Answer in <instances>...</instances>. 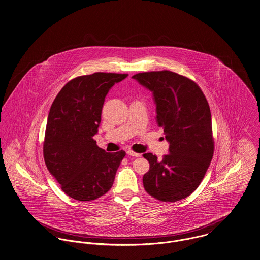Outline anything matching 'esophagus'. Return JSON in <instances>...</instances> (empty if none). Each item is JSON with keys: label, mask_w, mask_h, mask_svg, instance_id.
<instances>
[{"label": "esophagus", "mask_w": 260, "mask_h": 260, "mask_svg": "<svg viewBox=\"0 0 260 260\" xmlns=\"http://www.w3.org/2000/svg\"><path fill=\"white\" fill-rule=\"evenodd\" d=\"M127 155H129V156H140L141 155L140 154H138V153H135V152H133L132 150H128L127 151Z\"/></svg>", "instance_id": "obj_1"}]
</instances>
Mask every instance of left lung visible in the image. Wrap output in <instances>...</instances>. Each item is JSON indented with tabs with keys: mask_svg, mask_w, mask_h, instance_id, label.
Masks as SVG:
<instances>
[{
	"mask_svg": "<svg viewBox=\"0 0 260 260\" xmlns=\"http://www.w3.org/2000/svg\"><path fill=\"white\" fill-rule=\"evenodd\" d=\"M132 78L153 92L156 123L170 143V154L161 160L151 153L143 155L150 164L143 176L145 190L162 202L184 199L201 183L214 154L207 100L195 82L171 71Z\"/></svg>",
	"mask_w": 260,
	"mask_h": 260,
	"instance_id": "1",
	"label": "left lung"
}]
</instances>
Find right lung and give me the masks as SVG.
<instances>
[{"label": "right lung", "mask_w": 260, "mask_h": 260, "mask_svg": "<svg viewBox=\"0 0 260 260\" xmlns=\"http://www.w3.org/2000/svg\"><path fill=\"white\" fill-rule=\"evenodd\" d=\"M128 75L93 73L68 82L53 102L43 143L45 165L71 198L90 201L113 184L124 151L106 153L93 136L102 119L104 99Z\"/></svg>", "instance_id": "right-lung-1"}]
</instances>
